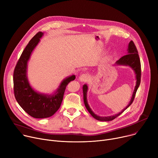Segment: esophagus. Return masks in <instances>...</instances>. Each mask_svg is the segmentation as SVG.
I'll return each mask as SVG.
<instances>
[{"mask_svg":"<svg viewBox=\"0 0 158 158\" xmlns=\"http://www.w3.org/2000/svg\"><path fill=\"white\" fill-rule=\"evenodd\" d=\"M89 80V76L87 74H83L79 77V81L81 82H85Z\"/></svg>","mask_w":158,"mask_h":158,"instance_id":"esophagus-1","label":"esophagus"}]
</instances>
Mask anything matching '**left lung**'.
Returning <instances> with one entry per match:
<instances>
[{
    "label": "left lung",
    "instance_id": "obj_1",
    "mask_svg": "<svg viewBox=\"0 0 158 158\" xmlns=\"http://www.w3.org/2000/svg\"><path fill=\"white\" fill-rule=\"evenodd\" d=\"M115 64L117 65H120V66H129L135 72V78H136V85L133 91V93L132 94V97L131 98L130 101H129V104L127 106L124 108L121 112L119 113L113 115L111 116H107V117H101L99 116L94 113L93 111L92 110L90 107L89 106L88 102H87V90H88V86L87 84H84L83 85V101H84L85 106L88 110V112L90 114V115L93 117L94 118H96L98 120H100V121H110L112 120L116 117H117L118 115L121 114L124 110H126L129 106L131 105L133 101L134 100L136 92L137 91L138 88L139 87V85L140 84V80H141V64H140V58H139V55L138 53V50L136 48V46L133 43V41H131L129 43L128 47H127V54L124 55V56L122 57L119 60H118Z\"/></svg>",
    "mask_w": 158,
    "mask_h": 158
}]
</instances>
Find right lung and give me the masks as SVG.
Here are the masks:
<instances>
[{"mask_svg":"<svg viewBox=\"0 0 158 158\" xmlns=\"http://www.w3.org/2000/svg\"><path fill=\"white\" fill-rule=\"evenodd\" d=\"M44 33L36 34L23 51L13 74L14 93L18 103L26 113L34 118H44L52 116L60 106L65 89L75 75L64 79L52 94H43L35 90L27 78V66L31 54Z\"/></svg>","mask_w":158,"mask_h":158,"instance_id":"right-lung-1","label":"right lung"}]
</instances>
